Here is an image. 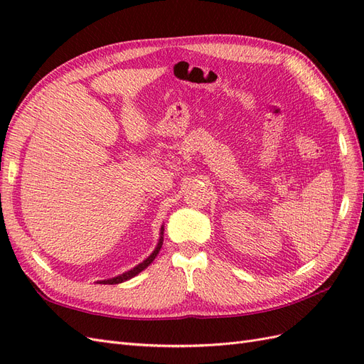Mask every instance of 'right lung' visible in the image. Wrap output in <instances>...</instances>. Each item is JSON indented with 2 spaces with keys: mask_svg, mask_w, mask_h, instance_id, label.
<instances>
[{
  "mask_svg": "<svg viewBox=\"0 0 364 364\" xmlns=\"http://www.w3.org/2000/svg\"><path fill=\"white\" fill-rule=\"evenodd\" d=\"M159 235H161V237H159V241H158V245H156L155 250H153L144 261L139 262L138 266H135L134 269H130V270H127V272H124V273L118 274V277L109 278V279H103V281H97V284H109V285H112V284H121V282H124V281H127V279H130V278L136 277L138 273H141L142 270L147 269V267L150 266V264L153 262V259H155V258L158 257V253H159V250H161V247H162V241H164V226H161V234H159Z\"/></svg>",
  "mask_w": 364,
  "mask_h": 364,
  "instance_id": "right-lung-1",
  "label": "right lung"
}]
</instances>
